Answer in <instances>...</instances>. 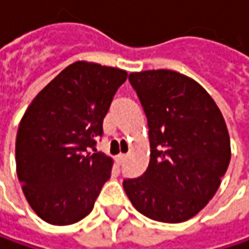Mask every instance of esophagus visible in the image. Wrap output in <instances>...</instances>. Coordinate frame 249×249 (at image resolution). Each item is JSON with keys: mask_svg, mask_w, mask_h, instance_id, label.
Returning a JSON list of instances; mask_svg holds the SVG:
<instances>
[{"mask_svg": "<svg viewBox=\"0 0 249 249\" xmlns=\"http://www.w3.org/2000/svg\"><path fill=\"white\" fill-rule=\"evenodd\" d=\"M125 160V155H123V153H120L118 156H115V163L117 164H123Z\"/></svg>", "mask_w": 249, "mask_h": 249, "instance_id": "1", "label": "esophagus"}]
</instances>
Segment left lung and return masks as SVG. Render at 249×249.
<instances>
[{"label":"left lung","instance_id":"8db88e82","mask_svg":"<svg viewBox=\"0 0 249 249\" xmlns=\"http://www.w3.org/2000/svg\"><path fill=\"white\" fill-rule=\"evenodd\" d=\"M145 110L150 160L123 187L135 209L163 223L198 214L220 187L230 159L222 113L198 82L170 70L129 73Z\"/></svg>","mask_w":249,"mask_h":249}]
</instances>
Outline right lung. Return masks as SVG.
<instances>
[{
    "instance_id": "right-lung-1",
    "label": "right lung",
    "mask_w": 249,
    "mask_h": 249,
    "mask_svg": "<svg viewBox=\"0 0 249 249\" xmlns=\"http://www.w3.org/2000/svg\"><path fill=\"white\" fill-rule=\"evenodd\" d=\"M126 76L124 70L76 61L29 104L17 134V174L44 222L68 226L92 212L113 159L91 149Z\"/></svg>"
}]
</instances>
